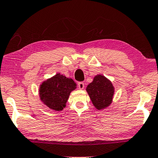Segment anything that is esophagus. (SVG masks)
Wrapping results in <instances>:
<instances>
[{
    "label": "esophagus",
    "instance_id": "esophagus-1",
    "mask_svg": "<svg viewBox=\"0 0 158 158\" xmlns=\"http://www.w3.org/2000/svg\"><path fill=\"white\" fill-rule=\"evenodd\" d=\"M78 87L79 89H83L84 88V82H79V83H78Z\"/></svg>",
    "mask_w": 158,
    "mask_h": 158
}]
</instances>
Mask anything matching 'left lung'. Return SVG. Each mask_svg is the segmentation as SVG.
<instances>
[{
    "instance_id": "1",
    "label": "left lung",
    "mask_w": 158,
    "mask_h": 158,
    "mask_svg": "<svg viewBox=\"0 0 158 158\" xmlns=\"http://www.w3.org/2000/svg\"><path fill=\"white\" fill-rule=\"evenodd\" d=\"M86 91L94 106L98 110H102L111 103L114 87L109 79L99 74L87 86Z\"/></svg>"
}]
</instances>
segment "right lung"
Masks as SVG:
<instances>
[{"label":"right lung","instance_id":"right-lung-1","mask_svg":"<svg viewBox=\"0 0 158 158\" xmlns=\"http://www.w3.org/2000/svg\"><path fill=\"white\" fill-rule=\"evenodd\" d=\"M76 88V83L73 79L56 74L41 84L39 90L40 97L49 109L60 111L66 106L70 93Z\"/></svg>","mask_w":158,"mask_h":158}]
</instances>
